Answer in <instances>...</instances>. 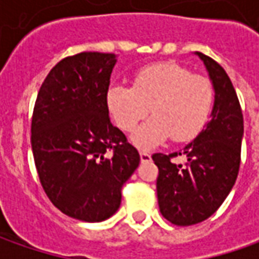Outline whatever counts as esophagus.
I'll list each match as a JSON object with an SVG mask.
<instances>
[{
	"instance_id": "esophagus-1",
	"label": "esophagus",
	"mask_w": 259,
	"mask_h": 259,
	"mask_svg": "<svg viewBox=\"0 0 259 259\" xmlns=\"http://www.w3.org/2000/svg\"><path fill=\"white\" fill-rule=\"evenodd\" d=\"M140 157H141V161H143V163H148V161H151V154H150V153H147V151H140Z\"/></svg>"
}]
</instances>
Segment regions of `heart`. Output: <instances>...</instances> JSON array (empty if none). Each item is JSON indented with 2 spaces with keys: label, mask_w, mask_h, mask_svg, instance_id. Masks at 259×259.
<instances>
[{
  "label": "heart",
  "mask_w": 259,
  "mask_h": 259,
  "mask_svg": "<svg viewBox=\"0 0 259 259\" xmlns=\"http://www.w3.org/2000/svg\"><path fill=\"white\" fill-rule=\"evenodd\" d=\"M214 89L203 75H194L174 62L143 67L133 86L114 85L108 91V106L122 131H133L151 116L133 137L141 148H151L168 137L183 143L202 131L213 109Z\"/></svg>",
  "instance_id": "obj_1"
}]
</instances>
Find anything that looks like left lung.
Instances as JSON below:
<instances>
[{
	"mask_svg": "<svg viewBox=\"0 0 259 259\" xmlns=\"http://www.w3.org/2000/svg\"><path fill=\"white\" fill-rule=\"evenodd\" d=\"M197 56L213 82L212 118L183 151L153 154L160 212L177 226L200 224L212 216L234 187L241 165L244 115L238 95L222 66L200 52ZM182 154L188 163L176 165L172 158Z\"/></svg>",
	"mask_w": 259,
	"mask_h": 259,
	"instance_id": "8db88e82",
	"label": "left lung"
}]
</instances>
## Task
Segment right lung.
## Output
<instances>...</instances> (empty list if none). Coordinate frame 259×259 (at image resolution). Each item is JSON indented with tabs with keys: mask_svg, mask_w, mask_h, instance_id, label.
I'll use <instances>...</instances> for the list:
<instances>
[{
	"mask_svg": "<svg viewBox=\"0 0 259 259\" xmlns=\"http://www.w3.org/2000/svg\"><path fill=\"white\" fill-rule=\"evenodd\" d=\"M112 53L62 59L46 76L31 116V150L43 190L70 218L101 222L118 210L140 154L108 111Z\"/></svg>",
	"mask_w": 259,
	"mask_h": 259,
	"instance_id": "obj_1",
	"label": "right lung"
}]
</instances>
